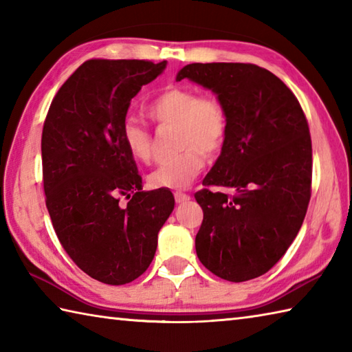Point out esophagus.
Wrapping results in <instances>:
<instances>
[{
  "label": "esophagus",
  "instance_id": "obj_1",
  "mask_svg": "<svg viewBox=\"0 0 352 352\" xmlns=\"http://www.w3.org/2000/svg\"><path fill=\"white\" fill-rule=\"evenodd\" d=\"M174 198H175L177 203H186V201H189V199H190V197L188 194H183V192H175Z\"/></svg>",
  "mask_w": 352,
  "mask_h": 352
}]
</instances>
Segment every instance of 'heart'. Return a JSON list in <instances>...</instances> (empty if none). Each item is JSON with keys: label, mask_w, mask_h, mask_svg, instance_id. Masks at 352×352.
<instances>
[{"label": "heart", "mask_w": 352, "mask_h": 352, "mask_svg": "<svg viewBox=\"0 0 352 352\" xmlns=\"http://www.w3.org/2000/svg\"><path fill=\"white\" fill-rule=\"evenodd\" d=\"M144 114L158 126H175L178 154L148 177L155 189H184L204 168L206 155L221 153L229 134V116L215 94H198L194 88H164L144 107ZM122 142L129 155L146 163L153 155V135L139 120L129 117L122 123Z\"/></svg>", "instance_id": "heart-1"}]
</instances>
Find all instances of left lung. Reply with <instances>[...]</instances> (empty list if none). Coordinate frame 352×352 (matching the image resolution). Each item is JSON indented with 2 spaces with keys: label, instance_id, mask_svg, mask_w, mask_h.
Instances as JSON below:
<instances>
[{
  "label": "left lung",
  "instance_id": "1",
  "mask_svg": "<svg viewBox=\"0 0 352 352\" xmlns=\"http://www.w3.org/2000/svg\"><path fill=\"white\" fill-rule=\"evenodd\" d=\"M189 79L217 93L229 116L221 155L195 199L198 259L230 282L263 276L284 256L311 198L313 149L304 109L278 76L254 64H189ZM212 185L236 190L212 192Z\"/></svg>",
  "mask_w": 352,
  "mask_h": 352
}]
</instances>
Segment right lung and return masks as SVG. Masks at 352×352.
<instances>
[{"label": "right lung", "instance_id": "obj_1", "mask_svg": "<svg viewBox=\"0 0 352 352\" xmlns=\"http://www.w3.org/2000/svg\"><path fill=\"white\" fill-rule=\"evenodd\" d=\"M164 67L166 60H85L44 122L43 183L53 229L73 263L103 284H128L146 272L174 210L170 190H142L120 135L131 99Z\"/></svg>", "mask_w": 352, "mask_h": 352}]
</instances>
